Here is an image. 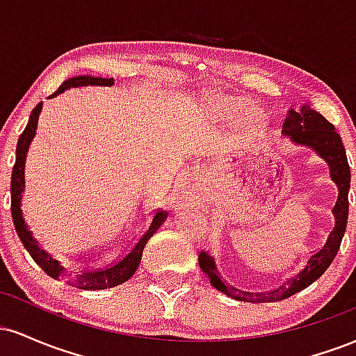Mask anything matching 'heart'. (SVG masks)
I'll list each match as a JSON object with an SVG mask.
<instances>
[{
    "instance_id": "b5f03b06",
    "label": "heart",
    "mask_w": 356,
    "mask_h": 356,
    "mask_svg": "<svg viewBox=\"0 0 356 356\" xmlns=\"http://www.w3.org/2000/svg\"><path fill=\"white\" fill-rule=\"evenodd\" d=\"M229 107L231 108H244V102H241V100H232V102H229Z\"/></svg>"
}]
</instances>
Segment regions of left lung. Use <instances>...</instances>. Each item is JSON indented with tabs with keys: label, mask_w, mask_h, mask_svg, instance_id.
Instances as JSON below:
<instances>
[{
	"label": "left lung",
	"mask_w": 356,
	"mask_h": 356,
	"mask_svg": "<svg viewBox=\"0 0 356 356\" xmlns=\"http://www.w3.org/2000/svg\"><path fill=\"white\" fill-rule=\"evenodd\" d=\"M283 136L289 137L293 144L309 147L328 164L330 177L338 187V197L333 206V229L330 231L328 239L320 251L309 256L305 266L295 276L266 293H249L226 284L220 280L222 276L216 266L214 257L202 251L199 254V266L209 277L211 284L232 300L246 301V303H273V301L286 300L301 289L308 288L332 264L338 249H340L343 234H345L346 220H348V191L351 174L340 134L321 113L309 108L308 105H303L298 112L296 110H288L283 122Z\"/></svg>",
	"instance_id": "left-lung-1"
}]
</instances>
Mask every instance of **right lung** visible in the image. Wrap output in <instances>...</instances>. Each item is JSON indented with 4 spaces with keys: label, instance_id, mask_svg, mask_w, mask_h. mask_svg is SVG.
Segmentation results:
<instances>
[{
    "label": "right lung",
    "instance_id": "add662e5",
    "mask_svg": "<svg viewBox=\"0 0 356 356\" xmlns=\"http://www.w3.org/2000/svg\"><path fill=\"white\" fill-rule=\"evenodd\" d=\"M88 85H93V87H112L113 79H102V76H92V75H80L73 76V79H68L67 81L60 85V88L56 90L53 95L48 97V99H53V97L60 95L65 90L70 88H79V87H88ZM43 102H40L38 105L31 112L30 120H28V125L24 127L23 134L19 136L18 145H16V162L13 167V174H11V216H13L15 229L18 232L19 241L23 243L24 249L30 252V256L33 257V261L38 264L40 268L47 273L48 276L53 277V280H61L70 286H75V288L80 289H107L113 288V286H118L125 283L127 280L134 276V273L137 271L138 264H140L142 252H144V248L155 231L164 224L167 219V212L157 211L150 219L149 227L140 238L137 239V243L130 248V251L127 252L124 257L112 263L107 268L95 269V271H68L60 261L53 259L51 254H48L44 249L40 248L38 241L35 239L33 232L30 231L28 224L24 222L23 211H22V197L24 191V162H26V154L28 149H30L31 140H33L36 136V129H38V118L40 113H42Z\"/></svg>",
    "mask_w": 356,
    "mask_h": 356
}]
</instances>
